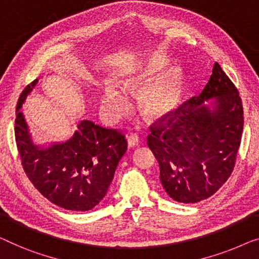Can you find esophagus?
<instances>
[{"label": "esophagus", "mask_w": 259, "mask_h": 259, "mask_svg": "<svg viewBox=\"0 0 259 259\" xmlns=\"http://www.w3.org/2000/svg\"><path fill=\"white\" fill-rule=\"evenodd\" d=\"M127 142H128V147L132 148V147H136V146L139 145V136L138 134H131L127 139Z\"/></svg>", "instance_id": "esophagus-1"}]
</instances>
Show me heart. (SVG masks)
<instances>
[{"mask_svg":"<svg viewBox=\"0 0 259 259\" xmlns=\"http://www.w3.org/2000/svg\"><path fill=\"white\" fill-rule=\"evenodd\" d=\"M166 65L164 59L155 58L122 80V86L126 90L149 83L138 97L139 107L148 117H157L170 111L181 97V77L175 69L163 71ZM126 107L127 99L122 90L113 81H105L99 106L103 120L107 123L117 121L126 111Z\"/></svg>","mask_w":259,"mask_h":259,"instance_id":"1","label":"heart"}]
</instances>
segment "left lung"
Listing matches in <instances>:
<instances>
[{
  "mask_svg": "<svg viewBox=\"0 0 259 259\" xmlns=\"http://www.w3.org/2000/svg\"><path fill=\"white\" fill-rule=\"evenodd\" d=\"M212 99V107L204 102ZM244 125L239 93L219 63L203 91L153 122L147 137L166 193L181 203L215 194L232 173Z\"/></svg>",
  "mask_w": 259,
  "mask_h": 259,
  "instance_id": "1",
  "label": "left lung"
}]
</instances>
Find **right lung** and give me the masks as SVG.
Returning <instances> with one entry per match:
<instances>
[{"mask_svg": "<svg viewBox=\"0 0 259 259\" xmlns=\"http://www.w3.org/2000/svg\"><path fill=\"white\" fill-rule=\"evenodd\" d=\"M37 81L23 90L16 106L15 140L22 166L35 188L54 204L72 211L91 210L106 195L125 154V136L81 120L65 142L47 148L35 145L20 110Z\"/></svg>", "mask_w": 259, "mask_h": 259, "instance_id": "1", "label": "right lung"}]
</instances>
